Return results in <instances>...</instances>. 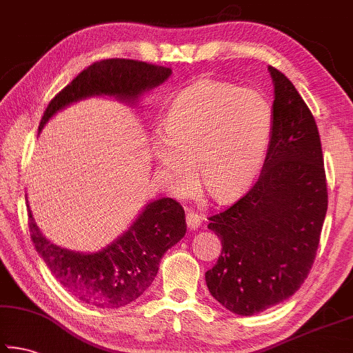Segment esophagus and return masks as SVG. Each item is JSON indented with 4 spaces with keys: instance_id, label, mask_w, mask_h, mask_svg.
<instances>
[{
    "instance_id": "1",
    "label": "esophagus",
    "mask_w": 353,
    "mask_h": 353,
    "mask_svg": "<svg viewBox=\"0 0 353 353\" xmlns=\"http://www.w3.org/2000/svg\"><path fill=\"white\" fill-rule=\"evenodd\" d=\"M201 223H202V214L201 213L194 212V210H188L187 212V225L190 227L191 230L198 229V227L201 225Z\"/></svg>"
}]
</instances>
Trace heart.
<instances>
[{
  "label": "heart",
  "mask_w": 353,
  "mask_h": 353,
  "mask_svg": "<svg viewBox=\"0 0 353 353\" xmlns=\"http://www.w3.org/2000/svg\"><path fill=\"white\" fill-rule=\"evenodd\" d=\"M272 134V109L260 92L201 79L172 101L154 137L159 170L176 191L194 185L224 201L256 176Z\"/></svg>",
  "instance_id": "heart-1"
}]
</instances>
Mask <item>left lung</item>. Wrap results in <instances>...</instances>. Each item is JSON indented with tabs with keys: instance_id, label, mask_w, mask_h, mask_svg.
Listing matches in <instances>:
<instances>
[{
	"instance_id": "obj_1",
	"label": "left lung",
	"mask_w": 353,
	"mask_h": 353,
	"mask_svg": "<svg viewBox=\"0 0 353 353\" xmlns=\"http://www.w3.org/2000/svg\"><path fill=\"white\" fill-rule=\"evenodd\" d=\"M274 81L272 134L256 182L208 218L221 255L205 272L210 294L229 312L252 316L286 301L312 270L328 194L313 113L282 71Z\"/></svg>"
}]
</instances>
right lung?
Segmentation results:
<instances>
[{
  "instance_id": "add662e5",
  "label": "right lung",
  "mask_w": 353,
  "mask_h": 353,
  "mask_svg": "<svg viewBox=\"0 0 353 353\" xmlns=\"http://www.w3.org/2000/svg\"><path fill=\"white\" fill-rule=\"evenodd\" d=\"M170 76V68L132 59L94 62L50 101L39 130L56 112L76 101L107 94L134 104L143 92ZM28 221L34 246L57 282L83 303L99 308H119L139 299L157 276L163 254L187 232L183 208L171 198L149 202L126 234L97 254L73 252L48 241L29 204Z\"/></svg>"
}]
</instances>
